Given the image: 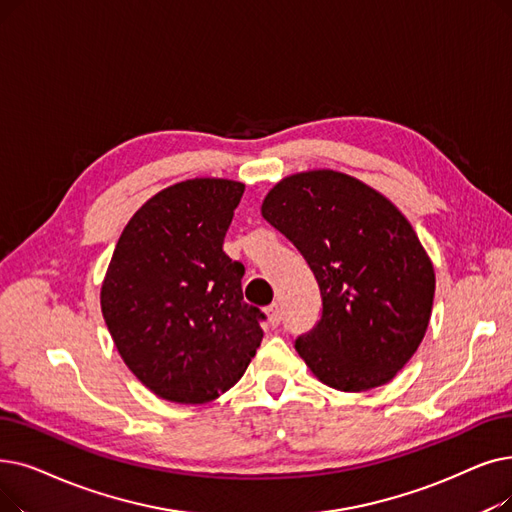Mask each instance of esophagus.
<instances>
[{"label":"esophagus","mask_w":512,"mask_h":512,"mask_svg":"<svg viewBox=\"0 0 512 512\" xmlns=\"http://www.w3.org/2000/svg\"><path fill=\"white\" fill-rule=\"evenodd\" d=\"M265 314H268V320H270L272 326H278V324H280V320H282V309H280L278 303H272V305L265 307Z\"/></svg>","instance_id":"esophagus-1"}]
</instances>
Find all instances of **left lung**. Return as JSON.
Instances as JSON below:
<instances>
[{
	"label": "left lung",
	"instance_id": "obj_1",
	"mask_svg": "<svg viewBox=\"0 0 512 512\" xmlns=\"http://www.w3.org/2000/svg\"><path fill=\"white\" fill-rule=\"evenodd\" d=\"M314 272L322 316L295 349L339 391L389 383L425 337L433 263L410 221L381 192L351 175L318 169L284 177L261 205Z\"/></svg>",
	"mask_w": 512,
	"mask_h": 512
}]
</instances>
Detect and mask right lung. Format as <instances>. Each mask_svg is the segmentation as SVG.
I'll use <instances>...</instances> for the list:
<instances>
[{
	"label": "right lung",
	"instance_id": "1",
	"mask_svg": "<svg viewBox=\"0 0 512 512\" xmlns=\"http://www.w3.org/2000/svg\"><path fill=\"white\" fill-rule=\"evenodd\" d=\"M244 184L194 177L146 201L125 226L100 291L123 362L154 395L205 404L234 387L265 316L242 301L244 265L224 253Z\"/></svg>",
	"mask_w": 512,
	"mask_h": 512
}]
</instances>
